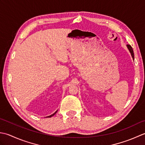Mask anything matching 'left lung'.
Returning a JSON list of instances; mask_svg holds the SVG:
<instances>
[{
	"label": "left lung",
	"mask_w": 145,
	"mask_h": 145,
	"mask_svg": "<svg viewBox=\"0 0 145 145\" xmlns=\"http://www.w3.org/2000/svg\"><path fill=\"white\" fill-rule=\"evenodd\" d=\"M127 47H128L129 51V52H130V53H131L133 59H135V57H134V53H133V50L132 47L130 45H129V44H127Z\"/></svg>",
	"instance_id": "8db88e82"
}]
</instances>
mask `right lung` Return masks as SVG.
Instances as JSON below:
<instances>
[{
	"instance_id": "right-lung-1",
	"label": "right lung",
	"mask_w": 145,
	"mask_h": 145,
	"mask_svg": "<svg viewBox=\"0 0 145 145\" xmlns=\"http://www.w3.org/2000/svg\"><path fill=\"white\" fill-rule=\"evenodd\" d=\"M56 113H57V111H56V112H55V113H54V114H52V115H51V116H48V117H52V116H54V114H56Z\"/></svg>"
}]
</instances>
